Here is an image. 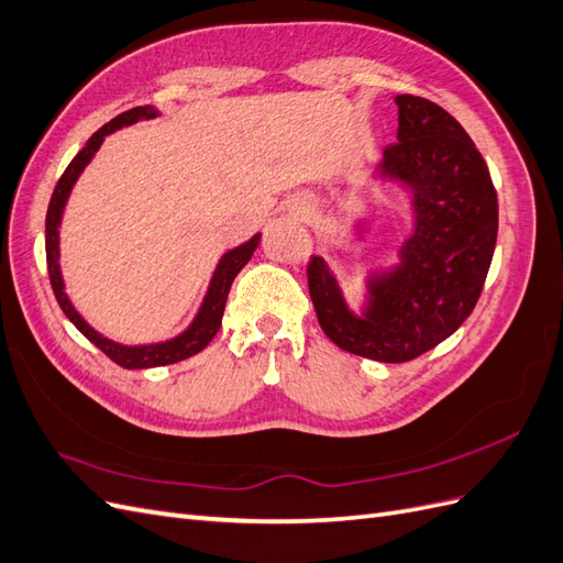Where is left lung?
Masks as SVG:
<instances>
[{"label": "left lung", "instance_id": "left-lung-1", "mask_svg": "<svg viewBox=\"0 0 563 563\" xmlns=\"http://www.w3.org/2000/svg\"><path fill=\"white\" fill-rule=\"evenodd\" d=\"M396 143L379 174L412 190L415 231L400 266L371 280L356 316L320 256L307 266L318 323L363 358L406 363L451 336L474 311L497 240V192L486 159L462 124L422 96L400 93Z\"/></svg>", "mask_w": 563, "mask_h": 563}]
</instances>
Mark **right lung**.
<instances>
[{"label":"right lung","instance_id":"1","mask_svg":"<svg viewBox=\"0 0 563 563\" xmlns=\"http://www.w3.org/2000/svg\"><path fill=\"white\" fill-rule=\"evenodd\" d=\"M157 115V110L153 106H139L122 112V115L112 118L108 124H103L99 132L91 134V139L87 141V146L79 151L73 163L68 165V169L63 172V176L58 179L54 196L49 202V210H46V268H49V280L54 287V295L58 307L63 309L70 318V323L82 332L91 344L99 346L110 361H115L118 365L126 367V371H136V367H157V365H169V363H179L184 358L196 356L198 351H202L207 344L214 340V334L221 328V316H223V307H227L229 299V290L235 280V276L243 268L250 256L254 254L256 245H260V233L254 238H250L245 245H240L231 252H227L221 256V262L214 271V278L210 283V290H207V297L202 301V307L192 320L190 328L186 332H181L179 336H174L169 342H159V344H146V346H122L118 342H110L108 336L96 332L87 320L75 311V307L70 303L66 290H63V278H60V268H58V227H60V217H63V207L68 202L70 190L77 181V176L82 174V169L89 165V159L93 157V153L101 148V143L108 134H112L120 126L134 124L139 120H151Z\"/></svg>","mask_w":563,"mask_h":563}]
</instances>
